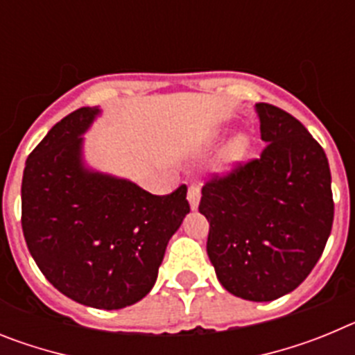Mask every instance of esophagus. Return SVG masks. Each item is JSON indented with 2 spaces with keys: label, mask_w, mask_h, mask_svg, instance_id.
<instances>
[{
  "label": "esophagus",
  "mask_w": 355,
  "mask_h": 355,
  "mask_svg": "<svg viewBox=\"0 0 355 355\" xmlns=\"http://www.w3.org/2000/svg\"><path fill=\"white\" fill-rule=\"evenodd\" d=\"M187 199L190 202V208L197 209L199 208V200H200V188L197 184H192V187L188 188V193H187Z\"/></svg>",
  "instance_id": "34e87169"
}]
</instances>
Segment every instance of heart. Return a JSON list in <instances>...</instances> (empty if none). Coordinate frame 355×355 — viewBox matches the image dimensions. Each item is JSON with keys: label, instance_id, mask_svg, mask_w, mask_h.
<instances>
[{"label": "heart", "instance_id": "1", "mask_svg": "<svg viewBox=\"0 0 355 355\" xmlns=\"http://www.w3.org/2000/svg\"><path fill=\"white\" fill-rule=\"evenodd\" d=\"M247 150H249V140H247L245 137H241V135L240 137H234V139L222 149V167L229 168L233 167V165H236L238 162H241V159L245 158Z\"/></svg>", "mask_w": 355, "mask_h": 355}]
</instances>
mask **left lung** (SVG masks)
Here are the masks:
<instances>
[{
  "instance_id": "obj_1",
  "label": "left lung",
  "mask_w": 355,
  "mask_h": 355,
  "mask_svg": "<svg viewBox=\"0 0 355 355\" xmlns=\"http://www.w3.org/2000/svg\"><path fill=\"white\" fill-rule=\"evenodd\" d=\"M261 156L202 187L206 250L222 286L240 299L270 302L315 268L334 218L324 149L293 115L258 103Z\"/></svg>"
}]
</instances>
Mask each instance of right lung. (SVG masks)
I'll list each match as a JSON object with an SVG mask.
<instances>
[{
  "label": "right lung",
  "instance_id": "add662e5",
  "mask_svg": "<svg viewBox=\"0 0 355 355\" xmlns=\"http://www.w3.org/2000/svg\"><path fill=\"white\" fill-rule=\"evenodd\" d=\"M101 114L56 122L26 159L21 224L31 258L58 291L83 306L122 309L155 286L168 240L190 213L187 187L153 196L83 162V135Z\"/></svg>",
  "mask_w": 355,
  "mask_h": 355
}]
</instances>
